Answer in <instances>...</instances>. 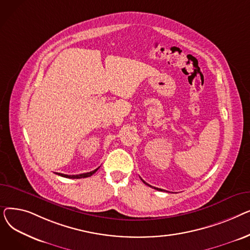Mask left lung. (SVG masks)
Instances as JSON below:
<instances>
[{
  "label": "left lung",
  "instance_id": "1",
  "mask_svg": "<svg viewBox=\"0 0 250 250\" xmlns=\"http://www.w3.org/2000/svg\"><path fill=\"white\" fill-rule=\"evenodd\" d=\"M141 179H142V178H141ZM142 181H143V182H144V183H145V185H147V186H149V187H151V186H150V185H148V183H147V182H146V181H144V180H143V179H142ZM151 188H153V187H151ZM155 188V189H157V190H160V191H165V190H164V189H161V188Z\"/></svg>",
  "mask_w": 250,
  "mask_h": 250
}]
</instances>
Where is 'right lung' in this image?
<instances>
[{"mask_svg":"<svg viewBox=\"0 0 250 250\" xmlns=\"http://www.w3.org/2000/svg\"><path fill=\"white\" fill-rule=\"evenodd\" d=\"M99 168V167H98ZM98 168H96L95 170H93V171H90V172H87V173H82V174H78V175H68V174H62V173H57L58 175H60V176H62V177H65V178H85V177H89V176H91L92 174H94L97 170H98Z\"/></svg>","mask_w":250,"mask_h":250,"instance_id":"1","label":"right lung"}]
</instances>
